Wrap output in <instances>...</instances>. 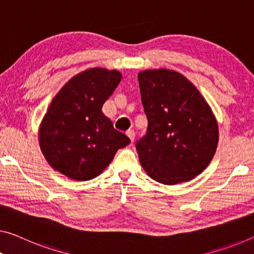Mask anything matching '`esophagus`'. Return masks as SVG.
Returning <instances> with one entry per match:
<instances>
[{"label":"esophagus","instance_id":"esophagus-1","mask_svg":"<svg viewBox=\"0 0 254 254\" xmlns=\"http://www.w3.org/2000/svg\"><path fill=\"white\" fill-rule=\"evenodd\" d=\"M126 134H127L128 137H129V139L131 140V143L134 142V139H135V131L132 130V129H129V130L126 131Z\"/></svg>","mask_w":254,"mask_h":254}]
</instances>
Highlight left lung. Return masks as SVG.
Returning a JSON list of instances; mask_svg holds the SVG:
<instances>
[{
    "instance_id": "8db88e82",
    "label": "left lung",
    "mask_w": 254,
    "mask_h": 254,
    "mask_svg": "<svg viewBox=\"0 0 254 254\" xmlns=\"http://www.w3.org/2000/svg\"><path fill=\"white\" fill-rule=\"evenodd\" d=\"M137 77L147 117L146 134L136 142L140 165L161 184L190 181L217 150L219 131L211 109L177 71L144 70Z\"/></svg>"
}]
</instances>
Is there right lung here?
I'll return each instance as SVG.
<instances>
[{"label": "right lung", "mask_w": 254, "mask_h": 254, "mask_svg": "<svg viewBox=\"0 0 254 254\" xmlns=\"http://www.w3.org/2000/svg\"><path fill=\"white\" fill-rule=\"evenodd\" d=\"M120 80L117 70L91 68L72 77L54 96L38 132L41 150L53 169L70 179L89 181L130 143L102 112Z\"/></svg>", "instance_id": "1"}]
</instances>
